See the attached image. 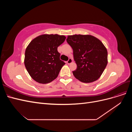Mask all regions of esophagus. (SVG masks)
Returning <instances> with one entry per match:
<instances>
[{
    "label": "esophagus",
    "mask_w": 132,
    "mask_h": 132,
    "mask_svg": "<svg viewBox=\"0 0 132 132\" xmlns=\"http://www.w3.org/2000/svg\"><path fill=\"white\" fill-rule=\"evenodd\" d=\"M72 62H73V59H71V58H69V59H68V61L67 62V63L68 64H70V63H72Z\"/></svg>",
    "instance_id": "obj_1"
}]
</instances>
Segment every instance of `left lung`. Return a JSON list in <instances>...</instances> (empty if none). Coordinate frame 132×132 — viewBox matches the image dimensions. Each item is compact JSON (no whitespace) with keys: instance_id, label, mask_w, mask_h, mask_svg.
<instances>
[{"instance_id":"left-lung-1","label":"left lung","mask_w":132,"mask_h":132,"mask_svg":"<svg viewBox=\"0 0 132 132\" xmlns=\"http://www.w3.org/2000/svg\"><path fill=\"white\" fill-rule=\"evenodd\" d=\"M68 43L73 50L77 69L76 79L85 83L94 82L101 77L107 64V51L102 42L90 35L68 36Z\"/></svg>"}]
</instances>
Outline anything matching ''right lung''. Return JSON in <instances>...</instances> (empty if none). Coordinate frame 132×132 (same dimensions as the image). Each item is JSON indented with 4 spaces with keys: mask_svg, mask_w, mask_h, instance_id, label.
<instances>
[{
    "mask_svg": "<svg viewBox=\"0 0 132 132\" xmlns=\"http://www.w3.org/2000/svg\"><path fill=\"white\" fill-rule=\"evenodd\" d=\"M63 35L44 34L31 41L25 53L24 64L34 80L47 84L56 79L65 63L60 59L58 47L64 42Z\"/></svg>",
    "mask_w": 132,
    "mask_h": 132,
    "instance_id": "1",
    "label": "right lung"
}]
</instances>
